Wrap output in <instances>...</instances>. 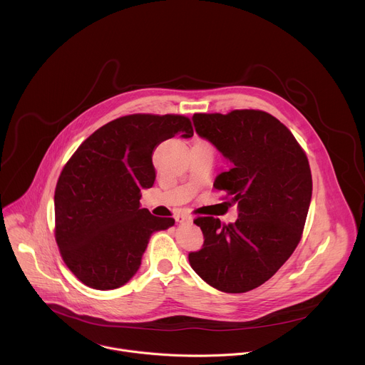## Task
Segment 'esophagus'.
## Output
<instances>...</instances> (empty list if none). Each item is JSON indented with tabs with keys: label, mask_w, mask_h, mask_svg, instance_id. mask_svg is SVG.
<instances>
[{
	"label": "esophagus",
	"mask_w": 365,
	"mask_h": 365,
	"mask_svg": "<svg viewBox=\"0 0 365 365\" xmlns=\"http://www.w3.org/2000/svg\"><path fill=\"white\" fill-rule=\"evenodd\" d=\"M192 220H190V217H187V215H178L176 217V222H179V224H183V222H190Z\"/></svg>",
	"instance_id": "obj_1"
}]
</instances>
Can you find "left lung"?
<instances>
[{
    "label": "left lung",
    "instance_id": "obj_1",
    "mask_svg": "<svg viewBox=\"0 0 365 365\" xmlns=\"http://www.w3.org/2000/svg\"><path fill=\"white\" fill-rule=\"evenodd\" d=\"M192 121L230 162L214 187L238 203V218L225 225L196 218L205 241L189 263L210 286L245 293L267 282L300 241L312 199L309 162L293 134L264 111L195 114Z\"/></svg>",
    "mask_w": 365,
    "mask_h": 365
}]
</instances>
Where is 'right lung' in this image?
Segmentation results:
<instances>
[{
  "label": "right lung",
  "mask_w": 365,
  "mask_h": 365,
  "mask_svg": "<svg viewBox=\"0 0 365 365\" xmlns=\"http://www.w3.org/2000/svg\"><path fill=\"white\" fill-rule=\"evenodd\" d=\"M179 134L193 135L183 115L134 114L89 135L63 168L55 190L56 242L63 262L86 286L111 290L140 269L150 237L175 225L140 207L153 186V151Z\"/></svg>",
  "instance_id": "add662e5"
}]
</instances>
